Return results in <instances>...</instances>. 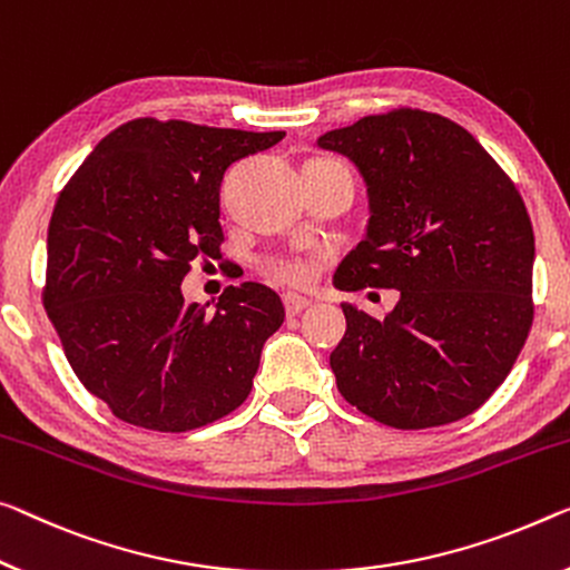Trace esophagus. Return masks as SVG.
Instances as JSON below:
<instances>
[{"instance_id":"1","label":"esophagus","mask_w":570,"mask_h":570,"mask_svg":"<svg viewBox=\"0 0 570 570\" xmlns=\"http://www.w3.org/2000/svg\"><path fill=\"white\" fill-rule=\"evenodd\" d=\"M283 303H285V313H287V315H297V313H303L305 308H308L311 297L287 293V295H283Z\"/></svg>"}]
</instances>
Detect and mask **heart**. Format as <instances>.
I'll return each mask as SVG.
<instances>
[{
  "instance_id": "1",
  "label": "heart",
  "mask_w": 570,
  "mask_h": 570,
  "mask_svg": "<svg viewBox=\"0 0 570 570\" xmlns=\"http://www.w3.org/2000/svg\"><path fill=\"white\" fill-rule=\"evenodd\" d=\"M273 277L277 283H285V285H305L311 283L313 267L303 259H283L273 265Z\"/></svg>"
}]
</instances>
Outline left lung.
<instances>
[{
    "label": "left lung",
    "mask_w": 570,
    "mask_h": 570,
    "mask_svg": "<svg viewBox=\"0 0 570 570\" xmlns=\"http://www.w3.org/2000/svg\"><path fill=\"white\" fill-rule=\"evenodd\" d=\"M318 147L348 157L370 198L364 242L334 285L400 291L382 321L341 303L338 392L400 431L471 415L532 326L535 234L522 196L479 139L441 114H374L321 135Z\"/></svg>",
    "instance_id": "1"
}]
</instances>
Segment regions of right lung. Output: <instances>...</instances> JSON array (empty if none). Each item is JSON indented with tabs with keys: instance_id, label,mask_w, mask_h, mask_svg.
Masks as SVG:
<instances>
[{
	"instance_id": "add662e5",
	"label": "right lung",
	"mask_w": 570,
	"mask_h": 570,
	"mask_svg": "<svg viewBox=\"0 0 570 570\" xmlns=\"http://www.w3.org/2000/svg\"><path fill=\"white\" fill-rule=\"evenodd\" d=\"M283 137L132 119L60 190L42 303L78 380L125 423L183 433L247 400L283 301L242 283L208 313L180 283L198 257L222 259L224 173Z\"/></svg>"
}]
</instances>
